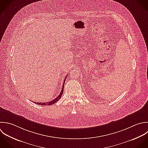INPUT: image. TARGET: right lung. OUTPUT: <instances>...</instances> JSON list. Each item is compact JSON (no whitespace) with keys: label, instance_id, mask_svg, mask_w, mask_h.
<instances>
[{"label":"right lung","instance_id":"right-lung-1","mask_svg":"<svg viewBox=\"0 0 148 148\" xmlns=\"http://www.w3.org/2000/svg\"><path fill=\"white\" fill-rule=\"evenodd\" d=\"M67 76L65 77V79H64V82H63V87H62V90H61V92H60V94L59 95V96L56 97V98H55V99H53V100H52V101H49V102H47V103H39V102H34V101H33V103H35L36 104H38V105H41V106H51V105H52V104H55V103H56L60 99V97H62V94H63V89H64V82H65V80H66V78H67Z\"/></svg>","mask_w":148,"mask_h":148}]
</instances>
